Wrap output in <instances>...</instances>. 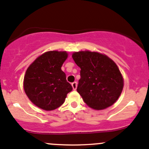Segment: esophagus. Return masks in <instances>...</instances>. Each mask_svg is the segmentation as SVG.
I'll return each instance as SVG.
<instances>
[{
	"label": "esophagus",
	"mask_w": 149,
	"mask_h": 149,
	"mask_svg": "<svg viewBox=\"0 0 149 149\" xmlns=\"http://www.w3.org/2000/svg\"><path fill=\"white\" fill-rule=\"evenodd\" d=\"M72 87L73 90L75 91V90L77 89V82H74L72 83Z\"/></svg>",
	"instance_id": "34e87169"
}]
</instances>
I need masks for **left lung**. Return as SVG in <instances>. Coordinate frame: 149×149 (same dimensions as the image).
<instances>
[{
  "label": "left lung",
  "mask_w": 149,
  "mask_h": 149,
  "mask_svg": "<svg viewBox=\"0 0 149 149\" xmlns=\"http://www.w3.org/2000/svg\"><path fill=\"white\" fill-rule=\"evenodd\" d=\"M72 56L81 69L77 91L86 105L95 110L112 106L124 87V79L116 63L95 51L74 52Z\"/></svg>",
  "instance_id": "left-lung-1"
}]
</instances>
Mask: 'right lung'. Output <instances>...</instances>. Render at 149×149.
Returning <instances> with one entry per match:
<instances>
[{"label": "right lung", "instance_id": "right-lung-1", "mask_svg": "<svg viewBox=\"0 0 149 149\" xmlns=\"http://www.w3.org/2000/svg\"><path fill=\"white\" fill-rule=\"evenodd\" d=\"M67 57V51H47L26 69L23 88L29 101L38 108L45 111L58 108L72 90L61 70Z\"/></svg>", "mask_w": 149, "mask_h": 149}]
</instances>
